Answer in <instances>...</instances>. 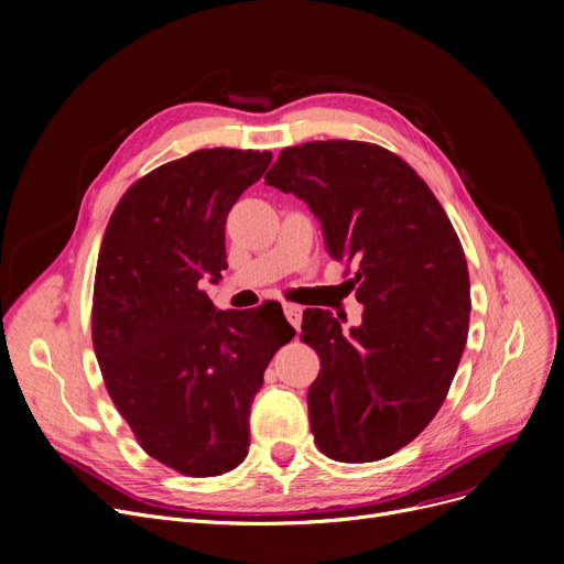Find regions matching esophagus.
Masks as SVG:
<instances>
[{"mask_svg":"<svg viewBox=\"0 0 564 564\" xmlns=\"http://www.w3.org/2000/svg\"><path fill=\"white\" fill-rule=\"evenodd\" d=\"M283 313L288 317V322L292 324L294 329L302 327V315H304V308L297 306V304H283Z\"/></svg>","mask_w":564,"mask_h":564,"instance_id":"1","label":"esophagus"}]
</instances>
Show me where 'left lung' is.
<instances>
[{"mask_svg": "<svg viewBox=\"0 0 564 564\" xmlns=\"http://www.w3.org/2000/svg\"><path fill=\"white\" fill-rule=\"evenodd\" d=\"M264 183L308 203L329 256L357 264L359 327L343 334L322 308L302 319L319 357L306 398L317 448L347 464L389 457L436 416L462 359L470 283L459 237L423 177L377 143L283 148Z\"/></svg>", "mask_w": 564, "mask_h": 564, "instance_id": "left-lung-1", "label": "left lung"}]
</instances>
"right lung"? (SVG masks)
Here are the masks:
<instances>
[{
    "instance_id": "obj_1",
    "label": "right lung",
    "mask_w": 564,
    "mask_h": 564,
    "mask_svg": "<svg viewBox=\"0 0 564 564\" xmlns=\"http://www.w3.org/2000/svg\"><path fill=\"white\" fill-rule=\"evenodd\" d=\"M272 153L203 148L158 166L107 224L94 285V349L105 387L160 464L210 478L249 453L264 368L294 329L281 304L219 311L203 279L226 270V217Z\"/></svg>"
}]
</instances>
